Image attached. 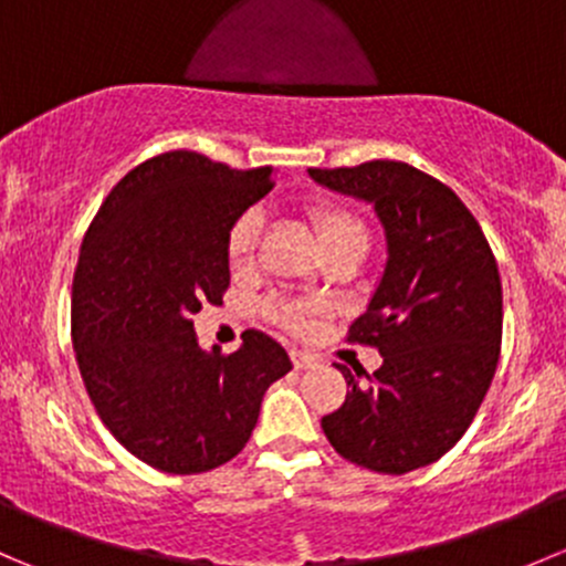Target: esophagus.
<instances>
[{"instance_id": "1", "label": "esophagus", "mask_w": 566, "mask_h": 566, "mask_svg": "<svg viewBox=\"0 0 566 566\" xmlns=\"http://www.w3.org/2000/svg\"><path fill=\"white\" fill-rule=\"evenodd\" d=\"M290 358H293V367H295V369H312V367H317V356H312V353L293 350V353H290Z\"/></svg>"}]
</instances>
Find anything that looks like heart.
Wrapping results in <instances>:
<instances>
[{
  "label": "heart",
  "mask_w": 566,
  "mask_h": 566,
  "mask_svg": "<svg viewBox=\"0 0 566 566\" xmlns=\"http://www.w3.org/2000/svg\"><path fill=\"white\" fill-rule=\"evenodd\" d=\"M312 227H315V235L323 251H331L336 247H345V243H369V230L367 221L356 213L353 208L339 202H328V199H319L306 208ZM260 232L262 221L254 210L238 216L230 227H227L224 235V256L227 265L232 271H249L254 265L256 247H260ZM319 312L317 304H306V301H279V304L268 306V315L276 325L293 331V334H304L310 331L312 319Z\"/></svg>",
  "instance_id": "heart-1"
}]
</instances>
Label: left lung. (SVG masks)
<instances>
[{
	"label": "left lung",
	"mask_w": 566,
	"mask_h": 566,
	"mask_svg": "<svg viewBox=\"0 0 566 566\" xmlns=\"http://www.w3.org/2000/svg\"><path fill=\"white\" fill-rule=\"evenodd\" d=\"M323 186L375 205L384 279L347 342L384 356L369 384L342 364L347 397L323 416L345 460L408 473L441 460L471 427L501 356V276L482 227L441 180L402 161L310 169Z\"/></svg>",
	"instance_id": "1"
}]
</instances>
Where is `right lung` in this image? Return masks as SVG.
<instances>
[{
    "mask_svg": "<svg viewBox=\"0 0 566 566\" xmlns=\"http://www.w3.org/2000/svg\"><path fill=\"white\" fill-rule=\"evenodd\" d=\"M271 188V167L161 153L108 191L82 241L71 301L78 373L108 432L158 471L202 473L235 458L262 394L293 369L262 331H247L230 356L202 350L191 319L230 287L227 227Z\"/></svg>",
    "mask_w": 566,
    "mask_h": 566,
    "instance_id": "add662e5",
    "label": "right lung"
}]
</instances>
